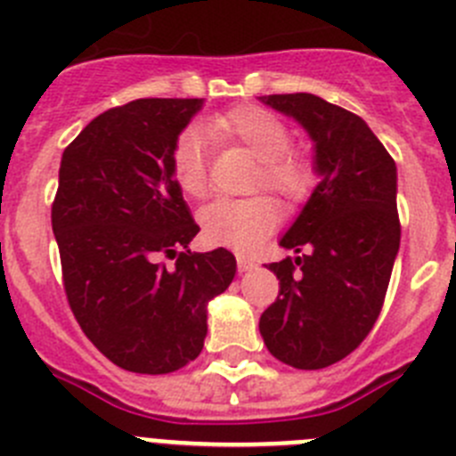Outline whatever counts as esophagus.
<instances>
[{"label":"esophagus","instance_id":"1","mask_svg":"<svg viewBox=\"0 0 456 456\" xmlns=\"http://www.w3.org/2000/svg\"><path fill=\"white\" fill-rule=\"evenodd\" d=\"M236 263H238V272H240V274L242 272H249L256 267V263H254L249 256H245V254H236Z\"/></svg>","mask_w":456,"mask_h":456}]
</instances>
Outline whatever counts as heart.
I'll use <instances>...</instances> for the list:
<instances>
[{
	"mask_svg": "<svg viewBox=\"0 0 456 456\" xmlns=\"http://www.w3.org/2000/svg\"><path fill=\"white\" fill-rule=\"evenodd\" d=\"M208 134L220 143H232L258 159L254 189H267L283 202L299 204L317 186V168L304 155L290 152V130L276 114L245 105L208 121ZM170 170L177 186L189 198H204L208 191L207 152L198 127H186L170 155ZM204 240L238 252L254 249L279 223V207L265 195L242 200H216L200 211Z\"/></svg>",
	"mask_w": 456,
	"mask_h": 456,
	"instance_id": "obj_1",
	"label": "heart"
}]
</instances>
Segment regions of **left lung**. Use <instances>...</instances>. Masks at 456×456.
Returning <instances> with one entry per match:
<instances>
[{"label":"left lung","instance_id":"8db88e82","mask_svg":"<svg viewBox=\"0 0 456 456\" xmlns=\"http://www.w3.org/2000/svg\"><path fill=\"white\" fill-rule=\"evenodd\" d=\"M261 103L308 132L319 184L279 240L304 254L270 263L281 292L258 330L281 362L324 369L355 351L380 314L401 248L395 164L362 118L314 94Z\"/></svg>","mask_w":456,"mask_h":456}]
</instances>
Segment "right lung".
<instances>
[{"instance_id":"add662e5","label":"right lung","mask_w":456,"mask_h":456,"mask_svg":"<svg viewBox=\"0 0 456 456\" xmlns=\"http://www.w3.org/2000/svg\"><path fill=\"white\" fill-rule=\"evenodd\" d=\"M202 105L132 101L99 114L62 152L51 227L67 301L89 342L126 371L157 376L195 360L207 304L236 274L224 248L189 249L200 227L170 170L173 146Z\"/></svg>"}]
</instances>
